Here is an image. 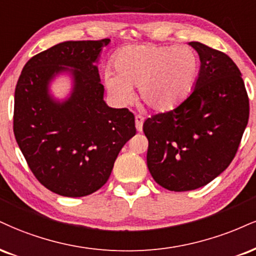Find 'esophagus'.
Segmentation results:
<instances>
[{
  "label": "esophagus",
  "mask_w": 256,
  "mask_h": 256,
  "mask_svg": "<svg viewBox=\"0 0 256 256\" xmlns=\"http://www.w3.org/2000/svg\"><path fill=\"white\" fill-rule=\"evenodd\" d=\"M134 122H136V128L138 132H140L143 130V122H144V118L142 116H136L134 118Z\"/></svg>",
  "instance_id": "34e87169"
}]
</instances>
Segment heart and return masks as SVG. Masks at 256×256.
Segmentation results:
<instances>
[{
  "label": "heart",
  "instance_id": "heart-1",
  "mask_svg": "<svg viewBox=\"0 0 256 256\" xmlns=\"http://www.w3.org/2000/svg\"><path fill=\"white\" fill-rule=\"evenodd\" d=\"M114 72L104 80L116 102L134 101L132 87H140L142 101L158 112H167L184 102L194 89L200 60L187 45H131L114 57Z\"/></svg>",
  "mask_w": 256,
  "mask_h": 256
}]
</instances>
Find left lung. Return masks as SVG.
<instances>
[{
  "mask_svg": "<svg viewBox=\"0 0 256 256\" xmlns=\"http://www.w3.org/2000/svg\"><path fill=\"white\" fill-rule=\"evenodd\" d=\"M188 44L200 58L194 89L174 110L143 124L150 174L174 192L199 188L223 173L235 158L249 118L247 90L232 58L202 42Z\"/></svg>",
  "mask_w": 256,
  "mask_h": 256,
  "instance_id": "1",
  "label": "left lung"
}]
</instances>
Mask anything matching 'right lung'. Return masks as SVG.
I'll return each mask as SVG.
<instances>
[{
  "label": "right lung",
  "instance_id": "1",
  "mask_svg": "<svg viewBox=\"0 0 256 256\" xmlns=\"http://www.w3.org/2000/svg\"><path fill=\"white\" fill-rule=\"evenodd\" d=\"M110 39L64 42L24 64L14 96V134L38 181L63 196H84L108 180L122 148L136 134L134 116L104 101L95 63ZM62 72L73 78L66 100L48 92Z\"/></svg>",
  "mask_w": 256,
  "mask_h": 256
}]
</instances>
